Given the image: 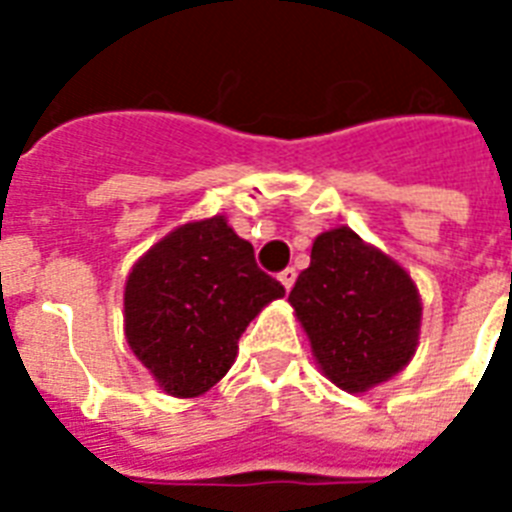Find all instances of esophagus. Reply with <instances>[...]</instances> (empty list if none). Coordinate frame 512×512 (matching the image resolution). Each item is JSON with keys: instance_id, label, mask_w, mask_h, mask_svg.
<instances>
[{"instance_id": "1", "label": "esophagus", "mask_w": 512, "mask_h": 512, "mask_svg": "<svg viewBox=\"0 0 512 512\" xmlns=\"http://www.w3.org/2000/svg\"><path fill=\"white\" fill-rule=\"evenodd\" d=\"M295 279H297L295 268H284V271L279 273V281H281V284H284V289L295 287Z\"/></svg>"}]
</instances>
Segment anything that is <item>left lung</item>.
I'll list each match as a JSON object with an SVG mask.
<instances>
[{"mask_svg":"<svg viewBox=\"0 0 512 512\" xmlns=\"http://www.w3.org/2000/svg\"><path fill=\"white\" fill-rule=\"evenodd\" d=\"M289 305L321 374L348 393L388 382L420 345L417 284L348 225L316 236L311 265L297 276Z\"/></svg>","mask_w":512,"mask_h":512,"instance_id":"8db88e82","label":"left lung"}]
</instances>
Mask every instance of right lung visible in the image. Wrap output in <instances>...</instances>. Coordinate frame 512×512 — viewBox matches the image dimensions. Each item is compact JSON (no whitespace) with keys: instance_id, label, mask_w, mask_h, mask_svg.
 <instances>
[{"instance_id":"right-lung-1","label":"right lung","mask_w":512,"mask_h":512,"mask_svg":"<svg viewBox=\"0 0 512 512\" xmlns=\"http://www.w3.org/2000/svg\"><path fill=\"white\" fill-rule=\"evenodd\" d=\"M279 297L284 287L257 268L225 215L191 220L132 265L124 337L167 396L199 398L228 374L249 321Z\"/></svg>"}]
</instances>
